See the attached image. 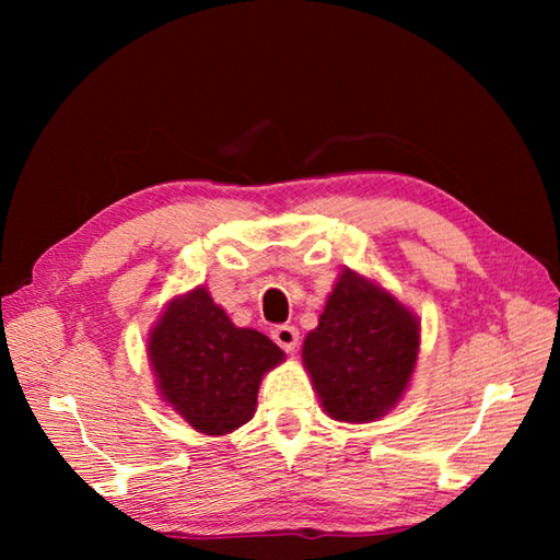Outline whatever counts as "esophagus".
<instances>
[{"instance_id": "esophagus-1", "label": "esophagus", "mask_w": 560, "mask_h": 560, "mask_svg": "<svg viewBox=\"0 0 560 560\" xmlns=\"http://www.w3.org/2000/svg\"><path fill=\"white\" fill-rule=\"evenodd\" d=\"M271 339L277 341L283 351L293 353L295 347H299V329H295L293 325H281L271 331Z\"/></svg>"}]
</instances>
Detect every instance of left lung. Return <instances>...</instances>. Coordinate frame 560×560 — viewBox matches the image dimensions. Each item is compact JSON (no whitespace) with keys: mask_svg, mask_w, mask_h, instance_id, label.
Listing matches in <instances>:
<instances>
[{"mask_svg":"<svg viewBox=\"0 0 560 560\" xmlns=\"http://www.w3.org/2000/svg\"><path fill=\"white\" fill-rule=\"evenodd\" d=\"M421 327L375 281L343 269L319 325L303 341V363L335 421L368 423L401 399L419 355Z\"/></svg>","mask_w":560,"mask_h":560,"instance_id":"left-lung-1","label":"left lung"}]
</instances>
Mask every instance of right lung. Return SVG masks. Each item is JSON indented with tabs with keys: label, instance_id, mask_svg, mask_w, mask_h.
<instances>
[{
	"label": "right lung",
	"instance_id": "right-lung-1",
	"mask_svg": "<svg viewBox=\"0 0 560 560\" xmlns=\"http://www.w3.org/2000/svg\"><path fill=\"white\" fill-rule=\"evenodd\" d=\"M147 353L163 401L205 435L233 433L253 419L261 377L283 361L261 331L235 327L205 287L168 303Z\"/></svg>",
	"mask_w": 560,
	"mask_h": 560
}]
</instances>
